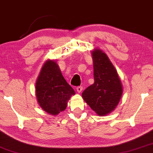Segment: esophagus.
Returning <instances> with one entry per match:
<instances>
[{"label": "esophagus", "instance_id": "34e87169", "mask_svg": "<svg viewBox=\"0 0 153 153\" xmlns=\"http://www.w3.org/2000/svg\"><path fill=\"white\" fill-rule=\"evenodd\" d=\"M76 90H77V92L80 93V92H81V91L82 90V86H78V87H77V88H76Z\"/></svg>", "mask_w": 153, "mask_h": 153}]
</instances>
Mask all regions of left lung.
<instances>
[{
    "mask_svg": "<svg viewBox=\"0 0 153 153\" xmlns=\"http://www.w3.org/2000/svg\"><path fill=\"white\" fill-rule=\"evenodd\" d=\"M94 68V84L83 91L85 102L99 116L115 109L123 93L122 84L117 71L107 55L102 50L92 51Z\"/></svg>",
    "mask_w": 153,
    "mask_h": 153,
    "instance_id": "8db88e82",
    "label": "left lung"
}]
</instances>
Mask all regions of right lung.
Here are the masks:
<instances>
[{"label": "right lung", "mask_w": 153, "mask_h": 153, "mask_svg": "<svg viewBox=\"0 0 153 153\" xmlns=\"http://www.w3.org/2000/svg\"><path fill=\"white\" fill-rule=\"evenodd\" d=\"M36 96L42 109L57 115L67 107L75 91L63 78L59 66L52 60L46 61L36 81Z\"/></svg>", "instance_id": "add662e5"}]
</instances>
